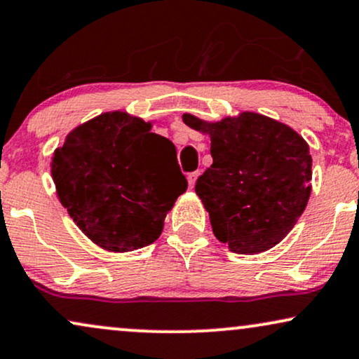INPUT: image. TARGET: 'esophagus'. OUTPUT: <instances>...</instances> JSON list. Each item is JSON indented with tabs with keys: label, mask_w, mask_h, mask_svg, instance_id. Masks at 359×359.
<instances>
[{
	"label": "esophagus",
	"mask_w": 359,
	"mask_h": 359,
	"mask_svg": "<svg viewBox=\"0 0 359 359\" xmlns=\"http://www.w3.org/2000/svg\"><path fill=\"white\" fill-rule=\"evenodd\" d=\"M198 175H200V172H198V170L190 172V174L187 175V180H189L190 189H194V185H195V182H197V177H198Z\"/></svg>",
	"instance_id": "obj_1"
}]
</instances>
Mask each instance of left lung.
<instances>
[{"mask_svg": "<svg viewBox=\"0 0 359 359\" xmlns=\"http://www.w3.org/2000/svg\"><path fill=\"white\" fill-rule=\"evenodd\" d=\"M192 130L208 133L213 164L195 184L215 236L238 255H256L283 241L310 197L312 156L292 128L262 114L207 123L184 114Z\"/></svg>", "mask_w": 359, "mask_h": 359, "instance_id": "obj_1", "label": "left lung"}]
</instances>
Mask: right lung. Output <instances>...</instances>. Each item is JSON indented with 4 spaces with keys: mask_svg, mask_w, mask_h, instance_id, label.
<instances>
[{
    "mask_svg": "<svg viewBox=\"0 0 359 359\" xmlns=\"http://www.w3.org/2000/svg\"><path fill=\"white\" fill-rule=\"evenodd\" d=\"M60 203L95 245L135 251L159 238L187 179L172 141L123 111L75 128L52 157Z\"/></svg>",
    "mask_w": 359,
    "mask_h": 359,
    "instance_id": "1",
    "label": "right lung"
}]
</instances>
